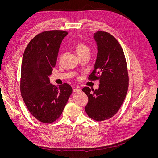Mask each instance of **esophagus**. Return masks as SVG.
I'll list each match as a JSON object with an SVG mask.
<instances>
[{
	"label": "esophagus",
	"instance_id": "esophagus-1",
	"mask_svg": "<svg viewBox=\"0 0 158 158\" xmlns=\"http://www.w3.org/2000/svg\"><path fill=\"white\" fill-rule=\"evenodd\" d=\"M81 89L79 88H75L73 89V92L74 93H77V92H81Z\"/></svg>",
	"mask_w": 158,
	"mask_h": 158
}]
</instances>
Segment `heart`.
<instances>
[{
	"instance_id": "b5f03b06",
	"label": "heart",
	"mask_w": 158,
	"mask_h": 158,
	"mask_svg": "<svg viewBox=\"0 0 158 158\" xmlns=\"http://www.w3.org/2000/svg\"><path fill=\"white\" fill-rule=\"evenodd\" d=\"M76 51L77 54H79L86 51H89V48L85 44L79 42L76 46Z\"/></svg>"
}]
</instances>
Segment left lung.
I'll return each instance as SVG.
<instances>
[{
	"label": "left lung",
	"instance_id": "8db88e82",
	"mask_svg": "<svg viewBox=\"0 0 158 158\" xmlns=\"http://www.w3.org/2000/svg\"><path fill=\"white\" fill-rule=\"evenodd\" d=\"M97 56L89 80H99L98 89L82 88L88 97L85 111L95 121L109 119L118 112L126 98L129 76L125 55L118 41L110 33H94Z\"/></svg>",
	"mask_w": 158,
	"mask_h": 158
}]
</instances>
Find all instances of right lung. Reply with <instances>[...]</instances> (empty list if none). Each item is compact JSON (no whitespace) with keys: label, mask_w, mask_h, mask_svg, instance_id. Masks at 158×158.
<instances>
[{"label":"right lung","mask_w":158,"mask_h":158,"mask_svg":"<svg viewBox=\"0 0 158 158\" xmlns=\"http://www.w3.org/2000/svg\"><path fill=\"white\" fill-rule=\"evenodd\" d=\"M67 34L61 30L41 32L30 41L23 55L21 95L31 114L43 123H52L60 118L72 92L69 84L56 86L48 78Z\"/></svg>","instance_id":"right-lung-1"}]
</instances>
